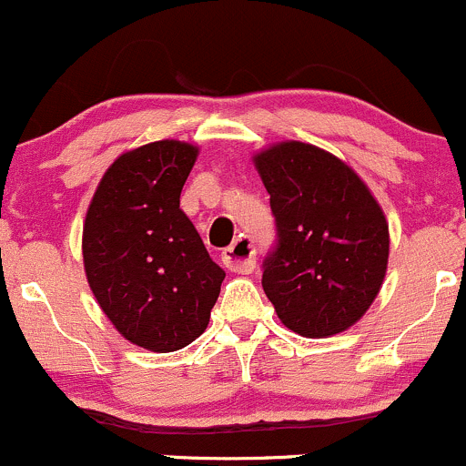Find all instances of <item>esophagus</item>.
Listing matches in <instances>:
<instances>
[{"instance_id": "34e87169", "label": "esophagus", "mask_w": 466, "mask_h": 466, "mask_svg": "<svg viewBox=\"0 0 466 466\" xmlns=\"http://www.w3.org/2000/svg\"><path fill=\"white\" fill-rule=\"evenodd\" d=\"M224 267L231 268L233 273H251L255 268V244L251 238L242 235L238 238L228 248H224L222 253Z\"/></svg>"}]
</instances>
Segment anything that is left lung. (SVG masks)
Segmentation results:
<instances>
[{
  "instance_id": "left-lung-1",
  "label": "left lung",
  "mask_w": 466,
  "mask_h": 466,
  "mask_svg": "<svg viewBox=\"0 0 466 466\" xmlns=\"http://www.w3.org/2000/svg\"><path fill=\"white\" fill-rule=\"evenodd\" d=\"M271 195L275 247L262 289L284 327L327 338L358 322L382 287L389 224L367 184L331 153L302 142L255 155Z\"/></svg>"
}]
</instances>
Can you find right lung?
Returning a JSON list of instances; mask_svg holds the SVG:
<instances>
[{
	"instance_id": "right-lung-1",
	"label": "right lung",
	"mask_w": 466,
	"mask_h": 466,
	"mask_svg": "<svg viewBox=\"0 0 466 466\" xmlns=\"http://www.w3.org/2000/svg\"><path fill=\"white\" fill-rule=\"evenodd\" d=\"M198 148L162 139L119 155L84 222L82 253L102 311L128 342L168 353L204 333L224 273L179 193Z\"/></svg>"
}]
</instances>
